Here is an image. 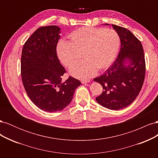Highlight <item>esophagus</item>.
<instances>
[{
    "label": "esophagus",
    "mask_w": 158,
    "mask_h": 158,
    "mask_svg": "<svg viewBox=\"0 0 158 158\" xmlns=\"http://www.w3.org/2000/svg\"><path fill=\"white\" fill-rule=\"evenodd\" d=\"M82 84H86V83H89L90 82L89 80H82L81 81Z\"/></svg>",
    "instance_id": "obj_1"
}]
</instances>
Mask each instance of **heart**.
Masks as SVG:
<instances>
[{"label": "heart", "mask_w": 158, "mask_h": 158, "mask_svg": "<svg viewBox=\"0 0 158 158\" xmlns=\"http://www.w3.org/2000/svg\"><path fill=\"white\" fill-rule=\"evenodd\" d=\"M69 41H60L56 47V54L64 66L74 64L80 58L83 60L72 66L69 73L74 77L87 79L96 71L102 72L109 67L118 53L120 37L113 30L94 27H82L69 35Z\"/></svg>", "instance_id": "heart-1"}]
</instances>
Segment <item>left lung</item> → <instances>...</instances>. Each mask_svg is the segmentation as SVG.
<instances>
[{
	"label": "left lung",
	"instance_id": "left-lung-1",
	"mask_svg": "<svg viewBox=\"0 0 158 158\" xmlns=\"http://www.w3.org/2000/svg\"><path fill=\"white\" fill-rule=\"evenodd\" d=\"M121 40V49L114 63L99 77L94 79L103 86L95 99L111 110L125 108L140 92L145 78L144 52L140 41L127 28L112 25ZM128 60L129 64L126 65Z\"/></svg>",
	"mask_w": 158,
	"mask_h": 158
}]
</instances>
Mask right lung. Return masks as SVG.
Instances as JSON below:
<instances>
[{
  "label": "right lung",
  "mask_w": 158,
  "mask_h": 158,
  "mask_svg": "<svg viewBox=\"0 0 158 158\" xmlns=\"http://www.w3.org/2000/svg\"><path fill=\"white\" fill-rule=\"evenodd\" d=\"M56 26L37 29L23 45L21 57V76L28 97L43 111L56 112L70 103L75 89L81 84L69 76L61 82L66 73L56 54L60 33Z\"/></svg>",
  "instance_id": "1"
}]
</instances>
